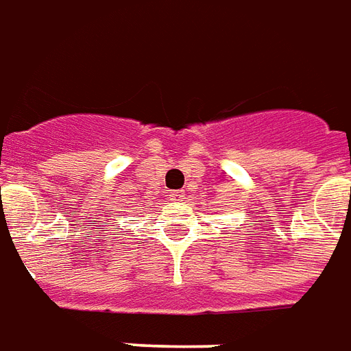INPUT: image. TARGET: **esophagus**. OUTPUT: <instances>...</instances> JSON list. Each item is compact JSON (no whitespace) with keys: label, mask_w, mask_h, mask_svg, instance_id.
<instances>
[{"label":"esophagus","mask_w":351,"mask_h":351,"mask_svg":"<svg viewBox=\"0 0 351 351\" xmlns=\"http://www.w3.org/2000/svg\"><path fill=\"white\" fill-rule=\"evenodd\" d=\"M169 199L173 202H180L186 199V191H182V189H176V191H173L171 195H169Z\"/></svg>","instance_id":"34e87169"}]
</instances>
